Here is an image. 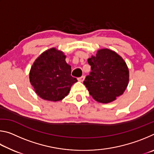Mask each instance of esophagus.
<instances>
[{"mask_svg":"<svg viewBox=\"0 0 154 154\" xmlns=\"http://www.w3.org/2000/svg\"><path fill=\"white\" fill-rule=\"evenodd\" d=\"M84 79H85V76H82V77H78L77 78V79H78V81H79V82H83V81H84Z\"/></svg>","mask_w":154,"mask_h":154,"instance_id":"34e87169","label":"esophagus"}]
</instances>
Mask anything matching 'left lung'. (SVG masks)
Segmentation results:
<instances>
[{"instance_id": "obj_1", "label": "left lung", "mask_w": 154, "mask_h": 154, "mask_svg": "<svg viewBox=\"0 0 154 154\" xmlns=\"http://www.w3.org/2000/svg\"><path fill=\"white\" fill-rule=\"evenodd\" d=\"M88 62L92 71L83 84L95 100L109 103L123 94L128 84L129 71L120 56L109 49H101Z\"/></svg>"}]
</instances>
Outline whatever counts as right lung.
<instances>
[{"label": "right lung", "mask_w": 154, "mask_h": 154, "mask_svg": "<svg viewBox=\"0 0 154 154\" xmlns=\"http://www.w3.org/2000/svg\"><path fill=\"white\" fill-rule=\"evenodd\" d=\"M65 58L62 51L51 48L41 54L31 67L30 82L37 95L44 100H61L77 82L71 75V66Z\"/></svg>", "instance_id": "obj_1"}]
</instances>
